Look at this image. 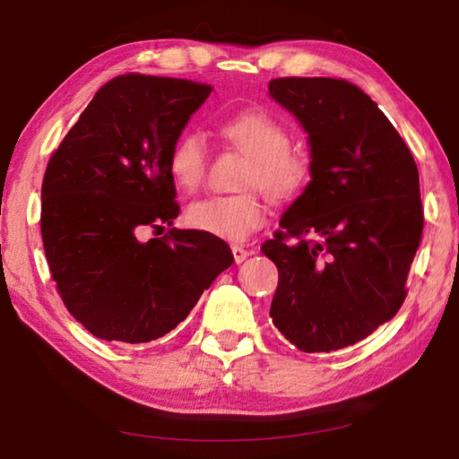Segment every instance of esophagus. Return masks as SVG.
Masks as SVG:
<instances>
[{"instance_id": "esophagus-1", "label": "esophagus", "mask_w": 459, "mask_h": 459, "mask_svg": "<svg viewBox=\"0 0 459 459\" xmlns=\"http://www.w3.org/2000/svg\"><path fill=\"white\" fill-rule=\"evenodd\" d=\"M230 251H232V257H235V263H243L248 255H251L243 245H230Z\"/></svg>"}]
</instances>
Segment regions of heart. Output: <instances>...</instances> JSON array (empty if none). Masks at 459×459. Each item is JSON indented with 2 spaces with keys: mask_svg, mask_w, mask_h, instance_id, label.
Returning <instances> with one entry per match:
<instances>
[{
  "mask_svg": "<svg viewBox=\"0 0 459 459\" xmlns=\"http://www.w3.org/2000/svg\"><path fill=\"white\" fill-rule=\"evenodd\" d=\"M221 137L235 150L248 155L240 186L261 188L273 200H291L312 178V160L291 150L290 131L265 111H243L224 121ZM208 152L198 134H186L174 143L168 169L174 184L184 192H196L206 178ZM269 208L257 190L214 194L188 208L190 227L227 240H245L267 222Z\"/></svg>",
  "mask_w": 459,
  "mask_h": 459,
  "instance_id": "b5f03b06",
  "label": "heart"
}]
</instances>
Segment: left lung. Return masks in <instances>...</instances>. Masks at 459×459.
I'll return each mask as SVG.
<instances>
[{"mask_svg":"<svg viewBox=\"0 0 459 459\" xmlns=\"http://www.w3.org/2000/svg\"><path fill=\"white\" fill-rule=\"evenodd\" d=\"M269 92L309 134L312 182L261 245L279 269L269 316L301 352H333L399 312L421 243L409 147L360 87L281 76Z\"/></svg>","mask_w":459,"mask_h":459,"instance_id":"8db88e82","label":"left lung"}]
</instances>
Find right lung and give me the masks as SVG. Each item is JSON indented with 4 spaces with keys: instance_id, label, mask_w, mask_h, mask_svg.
I'll return each instance as SVG.
<instances>
[{
    "instance_id": "obj_1",
    "label": "right lung",
    "mask_w": 459,
    "mask_h": 459,
    "mask_svg": "<svg viewBox=\"0 0 459 459\" xmlns=\"http://www.w3.org/2000/svg\"><path fill=\"white\" fill-rule=\"evenodd\" d=\"M211 92L186 79L115 76L46 166V261L66 309L92 336L126 344L161 338L232 265L222 238L169 229L180 214L169 152ZM145 228L167 232L143 244Z\"/></svg>"
}]
</instances>
